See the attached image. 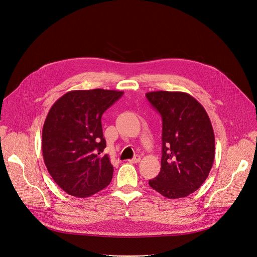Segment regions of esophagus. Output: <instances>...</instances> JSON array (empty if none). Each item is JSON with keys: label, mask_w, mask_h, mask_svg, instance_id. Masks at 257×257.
Listing matches in <instances>:
<instances>
[{"label": "esophagus", "mask_w": 257, "mask_h": 257, "mask_svg": "<svg viewBox=\"0 0 257 257\" xmlns=\"http://www.w3.org/2000/svg\"><path fill=\"white\" fill-rule=\"evenodd\" d=\"M140 161H141V156L140 155H136L134 159H132V160H130L128 162L131 163V164H138V163H140Z\"/></svg>", "instance_id": "1"}]
</instances>
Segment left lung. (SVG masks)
Listing matches in <instances>:
<instances>
[{
	"mask_svg": "<svg viewBox=\"0 0 257 257\" xmlns=\"http://www.w3.org/2000/svg\"><path fill=\"white\" fill-rule=\"evenodd\" d=\"M149 103L163 119L160 174L149 185L168 199L185 197L207 179L215 156L210 118L193 96L182 91H151Z\"/></svg>",
	"mask_w": 257,
	"mask_h": 257,
	"instance_id": "left-lung-1",
	"label": "left lung"
}]
</instances>
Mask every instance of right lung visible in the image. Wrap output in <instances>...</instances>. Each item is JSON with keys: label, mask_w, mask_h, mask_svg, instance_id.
<instances>
[{"label": "right lung", "mask_w": 257, "mask_h": 257, "mask_svg": "<svg viewBox=\"0 0 257 257\" xmlns=\"http://www.w3.org/2000/svg\"><path fill=\"white\" fill-rule=\"evenodd\" d=\"M123 91L71 90L50 108L42 131L45 166L55 183L68 194L87 197L107 187L113 166L103 137L102 115Z\"/></svg>", "instance_id": "obj_1"}]
</instances>
